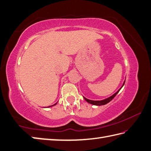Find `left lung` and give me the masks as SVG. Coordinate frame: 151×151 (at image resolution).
Returning <instances> with one entry per match:
<instances>
[{"instance_id":"8db88e82","label":"left lung","mask_w":151,"mask_h":151,"mask_svg":"<svg viewBox=\"0 0 151 151\" xmlns=\"http://www.w3.org/2000/svg\"><path fill=\"white\" fill-rule=\"evenodd\" d=\"M124 83H125V81L124 82V83H123V84H122V87H121L120 89L118 90L116 93H114L113 96H111V97H108V98H107V99H103V100H101V101H93V100H90V99H86V97H84V99L86 100V101L88 103H90V104H92V105H97V106H101V105H105V104H107V103H108L109 102H110L112 99H113L114 97L116 96V94L119 92V91L120 90V89L121 88H122V87H123V86L124 85Z\"/></svg>"}]
</instances>
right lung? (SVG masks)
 <instances>
[{"mask_svg": "<svg viewBox=\"0 0 151 151\" xmlns=\"http://www.w3.org/2000/svg\"><path fill=\"white\" fill-rule=\"evenodd\" d=\"M56 104H57V103H55V104H54V105H52V106H54V105H55ZM52 106H50V107H52Z\"/></svg>", "mask_w": 151, "mask_h": 151, "instance_id": "obj_1", "label": "right lung"}]
</instances>
